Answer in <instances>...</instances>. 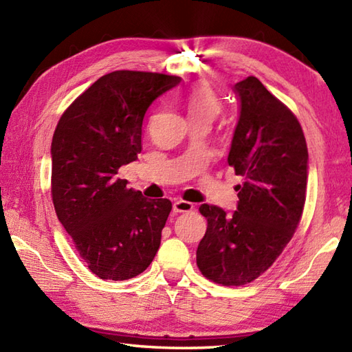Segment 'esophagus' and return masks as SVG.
<instances>
[{"label":"esophagus","instance_id":"34e87169","mask_svg":"<svg viewBox=\"0 0 352 352\" xmlns=\"http://www.w3.org/2000/svg\"><path fill=\"white\" fill-rule=\"evenodd\" d=\"M172 210L175 213H189L193 210V204L189 201H175L174 206H172Z\"/></svg>","mask_w":352,"mask_h":352}]
</instances>
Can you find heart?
I'll list each match as a JSON object with an SVG mask.
<instances>
[{"mask_svg": "<svg viewBox=\"0 0 352 352\" xmlns=\"http://www.w3.org/2000/svg\"><path fill=\"white\" fill-rule=\"evenodd\" d=\"M189 119H213L219 115L221 102L210 87L204 83L193 85L186 95Z\"/></svg>", "mask_w": 352, "mask_h": 352, "instance_id": "1", "label": "heart"}]
</instances>
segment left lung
Here are the masks:
<instances>
[{
	"label": "left lung",
	"instance_id": "obj_1",
	"mask_svg": "<svg viewBox=\"0 0 352 352\" xmlns=\"http://www.w3.org/2000/svg\"><path fill=\"white\" fill-rule=\"evenodd\" d=\"M239 119L228 164L245 182L237 208L203 204L207 231L197 250L199 271L223 286H242L263 274L300 223L309 175V151L295 115L248 77L233 86Z\"/></svg>",
	"mask_w": 352,
	"mask_h": 352
}]
</instances>
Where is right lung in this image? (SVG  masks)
Here are the masks:
<instances>
[{
	"label": "right lung",
	"mask_w": 352,
	"mask_h": 352,
	"mask_svg": "<svg viewBox=\"0 0 352 352\" xmlns=\"http://www.w3.org/2000/svg\"><path fill=\"white\" fill-rule=\"evenodd\" d=\"M182 83L155 72L102 76L66 109L51 144V193L58 221L102 280L142 274L160 246L172 204L126 188L118 169L138 159L149 106Z\"/></svg>",
	"instance_id": "add662e5"
}]
</instances>
